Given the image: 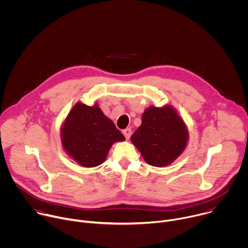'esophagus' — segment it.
<instances>
[{
  "instance_id": "34e87169",
  "label": "esophagus",
  "mask_w": 248,
  "mask_h": 248,
  "mask_svg": "<svg viewBox=\"0 0 248 248\" xmlns=\"http://www.w3.org/2000/svg\"><path fill=\"white\" fill-rule=\"evenodd\" d=\"M123 133H124V135L125 136L126 139H129V137L131 135V129L130 128H125V129L123 130Z\"/></svg>"
}]
</instances>
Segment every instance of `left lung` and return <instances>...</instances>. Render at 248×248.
<instances>
[{
	"label": "left lung",
	"instance_id": "obj_1",
	"mask_svg": "<svg viewBox=\"0 0 248 248\" xmlns=\"http://www.w3.org/2000/svg\"><path fill=\"white\" fill-rule=\"evenodd\" d=\"M130 140L147 164L165 167L185 151L188 131L171 106L166 105L162 108L151 106L144 111L142 124Z\"/></svg>",
	"mask_w": 248,
	"mask_h": 248
}]
</instances>
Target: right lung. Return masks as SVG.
Segmentation results:
<instances>
[{
  "label": "right lung",
  "mask_w": 248,
  "mask_h": 248,
  "mask_svg": "<svg viewBox=\"0 0 248 248\" xmlns=\"http://www.w3.org/2000/svg\"><path fill=\"white\" fill-rule=\"evenodd\" d=\"M65 152L84 168L101 165L112 145L125 138L106 117L98 104L92 107L78 102L68 113L61 129Z\"/></svg>",
  "instance_id": "1"
}]
</instances>
